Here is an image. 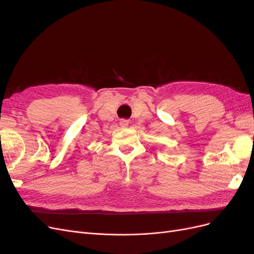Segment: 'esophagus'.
Listing matches in <instances>:
<instances>
[{"label": "esophagus", "mask_w": 254, "mask_h": 254, "mask_svg": "<svg viewBox=\"0 0 254 254\" xmlns=\"http://www.w3.org/2000/svg\"><path fill=\"white\" fill-rule=\"evenodd\" d=\"M128 124H129L128 120L123 119V120H121V121H120V125H121L122 127H127V126H128Z\"/></svg>", "instance_id": "34e87169"}]
</instances>
